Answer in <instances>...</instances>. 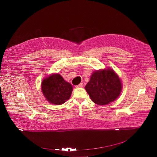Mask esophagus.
Returning a JSON list of instances; mask_svg holds the SVG:
<instances>
[{
  "label": "esophagus",
  "instance_id": "34e87169",
  "mask_svg": "<svg viewBox=\"0 0 157 157\" xmlns=\"http://www.w3.org/2000/svg\"><path fill=\"white\" fill-rule=\"evenodd\" d=\"M83 86V83H81L80 84L76 85L75 87H76V88H82Z\"/></svg>",
  "mask_w": 157,
  "mask_h": 157
}]
</instances>
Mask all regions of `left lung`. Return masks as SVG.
I'll return each mask as SVG.
<instances>
[{"label": "left lung", "instance_id": "1", "mask_svg": "<svg viewBox=\"0 0 157 157\" xmlns=\"http://www.w3.org/2000/svg\"><path fill=\"white\" fill-rule=\"evenodd\" d=\"M85 90L92 101L98 105H106L115 101L122 90L120 79L112 70L97 71L91 75Z\"/></svg>", "mask_w": 157, "mask_h": 157}]
</instances>
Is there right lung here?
<instances>
[{
  "instance_id": "right-lung-1",
  "label": "right lung",
  "mask_w": 157,
  "mask_h": 157,
  "mask_svg": "<svg viewBox=\"0 0 157 157\" xmlns=\"http://www.w3.org/2000/svg\"><path fill=\"white\" fill-rule=\"evenodd\" d=\"M72 86L66 82L59 74H54L45 79L42 83V90L50 103L60 105L68 100L72 92Z\"/></svg>"
}]
</instances>
